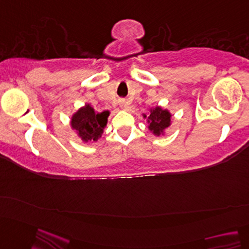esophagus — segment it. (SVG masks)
I'll list each match as a JSON object with an SVG mask.
<instances>
[{
  "label": "esophagus",
  "mask_w": 249,
  "mask_h": 249,
  "mask_svg": "<svg viewBox=\"0 0 249 249\" xmlns=\"http://www.w3.org/2000/svg\"><path fill=\"white\" fill-rule=\"evenodd\" d=\"M118 104H120V106L123 107V108H125V107L127 106V102H126L125 99H120V102H118Z\"/></svg>",
  "instance_id": "1"
}]
</instances>
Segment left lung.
Wrapping results in <instances>:
<instances>
[{"mask_svg": "<svg viewBox=\"0 0 249 249\" xmlns=\"http://www.w3.org/2000/svg\"><path fill=\"white\" fill-rule=\"evenodd\" d=\"M144 118H147L148 129L157 136L162 135L164 129L171 125V114L168 109H163L160 106L151 108L150 115L147 117L144 115Z\"/></svg>", "mask_w": 249, "mask_h": 249, "instance_id": "8db88e82", "label": "left lung"}]
</instances>
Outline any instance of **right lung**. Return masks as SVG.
<instances>
[{
  "mask_svg": "<svg viewBox=\"0 0 249 249\" xmlns=\"http://www.w3.org/2000/svg\"><path fill=\"white\" fill-rule=\"evenodd\" d=\"M108 116V110L96 113L89 104H86L72 115L70 124L84 142H96L103 134Z\"/></svg>",
  "mask_w": 249,
  "mask_h": 249,
  "instance_id": "1",
  "label": "right lung"
}]
</instances>
